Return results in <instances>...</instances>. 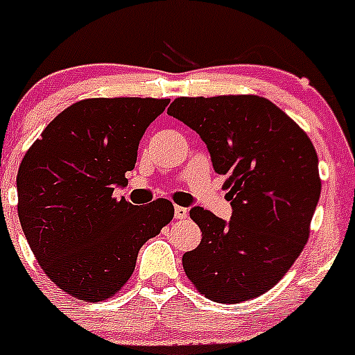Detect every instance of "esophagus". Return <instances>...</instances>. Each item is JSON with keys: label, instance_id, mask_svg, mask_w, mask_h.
Returning <instances> with one entry per match:
<instances>
[{"label": "esophagus", "instance_id": "esophagus-1", "mask_svg": "<svg viewBox=\"0 0 355 355\" xmlns=\"http://www.w3.org/2000/svg\"><path fill=\"white\" fill-rule=\"evenodd\" d=\"M174 216L178 218V220H183V218H187V216H188V209L183 208V206H175Z\"/></svg>", "mask_w": 355, "mask_h": 355}]
</instances>
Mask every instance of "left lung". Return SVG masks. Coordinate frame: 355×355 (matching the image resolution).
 I'll return each mask as SVG.
<instances>
[{"instance_id": "8db88e82", "label": "left lung", "mask_w": 355, "mask_h": 355, "mask_svg": "<svg viewBox=\"0 0 355 355\" xmlns=\"http://www.w3.org/2000/svg\"><path fill=\"white\" fill-rule=\"evenodd\" d=\"M167 114L206 144L233 215L190 209L202 231L183 268L209 300L238 304L274 288L299 258L320 199L318 156L283 110L259 96L178 97Z\"/></svg>"}]
</instances>
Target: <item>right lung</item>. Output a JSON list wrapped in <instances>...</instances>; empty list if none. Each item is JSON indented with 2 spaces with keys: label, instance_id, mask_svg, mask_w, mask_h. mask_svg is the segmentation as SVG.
I'll return each instance as SVG.
<instances>
[{
  "label": "right lung",
  "instance_id": "add662e5",
  "mask_svg": "<svg viewBox=\"0 0 355 355\" xmlns=\"http://www.w3.org/2000/svg\"><path fill=\"white\" fill-rule=\"evenodd\" d=\"M168 99H85L56 115L17 172V213L31 252L60 290L99 302L117 293L140 247L174 216L167 199H115L149 124Z\"/></svg>",
  "mask_w": 355,
  "mask_h": 355
}]
</instances>
